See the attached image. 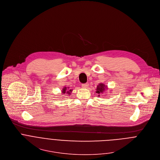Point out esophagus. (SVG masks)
<instances>
[{"label": "esophagus", "mask_w": 160, "mask_h": 160, "mask_svg": "<svg viewBox=\"0 0 160 160\" xmlns=\"http://www.w3.org/2000/svg\"><path fill=\"white\" fill-rule=\"evenodd\" d=\"M88 87V83H84L82 85V87L83 88H87Z\"/></svg>", "instance_id": "esophagus-1"}]
</instances>
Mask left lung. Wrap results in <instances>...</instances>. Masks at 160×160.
I'll list each match as a JSON object with an SVG mask.
<instances>
[{"label":"left lung","mask_w":160,"mask_h":160,"mask_svg":"<svg viewBox=\"0 0 160 160\" xmlns=\"http://www.w3.org/2000/svg\"><path fill=\"white\" fill-rule=\"evenodd\" d=\"M107 86H105L103 83H99L97 87V91L96 93L98 94H100L101 93H103L105 89H107Z\"/></svg>","instance_id":"1"}]
</instances>
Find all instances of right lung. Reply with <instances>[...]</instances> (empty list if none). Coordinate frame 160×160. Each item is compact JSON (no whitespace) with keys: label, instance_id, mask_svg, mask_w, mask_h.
Listing matches in <instances>:
<instances>
[{"label":"right lung","instance_id":"obj_1","mask_svg":"<svg viewBox=\"0 0 160 160\" xmlns=\"http://www.w3.org/2000/svg\"><path fill=\"white\" fill-rule=\"evenodd\" d=\"M66 90H67V87H64V88H63V90H62L63 93H66ZM72 90H70L69 91H67V93H68V95H70V92H72Z\"/></svg>","mask_w":160,"mask_h":160}]
</instances>
